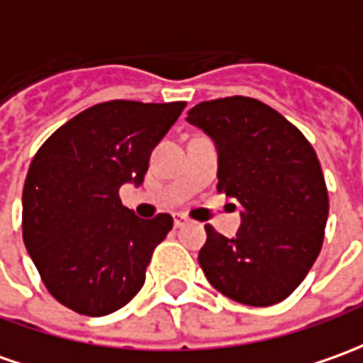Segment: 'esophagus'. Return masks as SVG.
<instances>
[{"label":"esophagus","mask_w":363,"mask_h":363,"mask_svg":"<svg viewBox=\"0 0 363 363\" xmlns=\"http://www.w3.org/2000/svg\"><path fill=\"white\" fill-rule=\"evenodd\" d=\"M186 224V216H182V214H177L174 216V228H182Z\"/></svg>","instance_id":"obj_1"}]
</instances>
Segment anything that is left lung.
<instances>
[{
  "label": "left lung",
  "mask_w": 363,
  "mask_h": 363,
  "mask_svg": "<svg viewBox=\"0 0 363 363\" xmlns=\"http://www.w3.org/2000/svg\"><path fill=\"white\" fill-rule=\"evenodd\" d=\"M186 121L214 140L218 191L242 206L234 238L204 226L202 272L240 304L282 302L310 272L324 242L330 204L316 150L258 99L204 101Z\"/></svg>",
  "instance_id": "left-lung-1"
}]
</instances>
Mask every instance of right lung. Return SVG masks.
<instances>
[{
    "instance_id": "1",
    "label": "right lung",
    "mask_w": 363,
    "mask_h": 363,
    "mask_svg": "<svg viewBox=\"0 0 363 363\" xmlns=\"http://www.w3.org/2000/svg\"><path fill=\"white\" fill-rule=\"evenodd\" d=\"M184 107L99 103L37 150L23 184V242L49 294L69 310L107 316L145 284L172 216L143 220L123 206L119 189L143 182L150 152Z\"/></svg>"
}]
</instances>
